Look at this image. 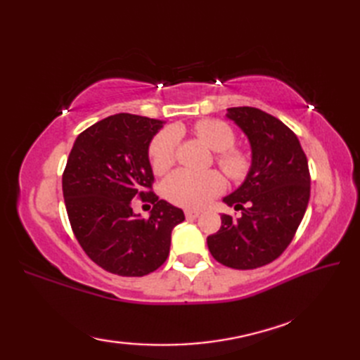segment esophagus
Instances as JSON below:
<instances>
[{"label": "esophagus", "instance_id": "34e87169", "mask_svg": "<svg viewBox=\"0 0 360 360\" xmlns=\"http://www.w3.org/2000/svg\"><path fill=\"white\" fill-rule=\"evenodd\" d=\"M200 215H201L200 210H186V217L188 219H195V218H198Z\"/></svg>", "mask_w": 360, "mask_h": 360}]
</instances>
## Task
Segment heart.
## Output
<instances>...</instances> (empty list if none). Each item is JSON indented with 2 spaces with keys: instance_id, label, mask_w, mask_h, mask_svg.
<instances>
[{
  "instance_id": "heart-1",
  "label": "heart",
  "mask_w": 360,
  "mask_h": 360,
  "mask_svg": "<svg viewBox=\"0 0 360 360\" xmlns=\"http://www.w3.org/2000/svg\"><path fill=\"white\" fill-rule=\"evenodd\" d=\"M195 133L218 153L217 160L227 176L243 179L250 168V156L244 150L233 148L235 133L226 122L205 119L195 125ZM179 133L176 128H168L159 133L150 147L151 165L156 173L168 170L174 162L178 151ZM224 179L218 172L178 170L164 182V193L172 202L182 207L198 209L209 204L213 198L223 192Z\"/></svg>"
}]
</instances>
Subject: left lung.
Segmentation results:
<instances>
[{
  "mask_svg": "<svg viewBox=\"0 0 360 360\" xmlns=\"http://www.w3.org/2000/svg\"><path fill=\"white\" fill-rule=\"evenodd\" d=\"M226 117L250 145L246 178L223 202L241 210L223 213L221 229L207 236L213 258L233 269H255L278 258L292 241L308 207V160L297 136L277 117L258 108H227Z\"/></svg>",
  "mask_w": 360,
  "mask_h": 360,
  "instance_id": "1",
  "label": "left lung"
}]
</instances>
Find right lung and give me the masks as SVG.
<instances>
[{"instance_id":"add662e5","label":"right lung","mask_w":360,"mask_h":360,"mask_svg":"<svg viewBox=\"0 0 360 360\" xmlns=\"http://www.w3.org/2000/svg\"><path fill=\"white\" fill-rule=\"evenodd\" d=\"M164 120L119 112L91 125L75 139L63 173L70 223L86 255L122 277H142L162 266L172 231L184 212L147 192L153 168L150 143ZM155 203L145 220L132 200Z\"/></svg>"}]
</instances>
